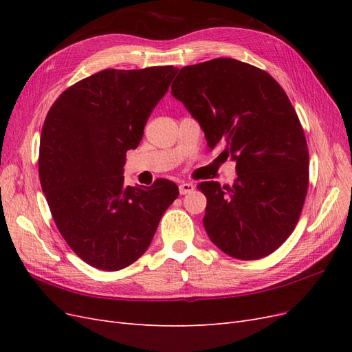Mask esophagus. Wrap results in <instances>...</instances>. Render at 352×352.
<instances>
[{
	"label": "esophagus",
	"mask_w": 352,
	"mask_h": 352,
	"mask_svg": "<svg viewBox=\"0 0 352 352\" xmlns=\"http://www.w3.org/2000/svg\"><path fill=\"white\" fill-rule=\"evenodd\" d=\"M195 189V186L192 184H188V182H184L179 185V194L180 195H186V194H190L192 190Z\"/></svg>",
	"instance_id": "34e87169"
}]
</instances>
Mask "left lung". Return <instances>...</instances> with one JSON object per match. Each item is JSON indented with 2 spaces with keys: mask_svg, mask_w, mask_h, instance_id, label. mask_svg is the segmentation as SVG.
I'll return each instance as SVG.
<instances>
[{
  "mask_svg": "<svg viewBox=\"0 0 352 352\" xmlns=\"http://www.w3.org/2000/svg\"><path fill=\"white\" fill-rule=\"evenodd\" d=\"M172 95L236 162L232 186L201 182L211 242L230 257L258 260L295 229L308 189V146L300 119L267 72L233 58L180 69Z\"/></svg>",
  "mask_w": 352,
  "mask_h": 352,
  "instance_id": "1",
  "label": "left lung"
}]
</instances>
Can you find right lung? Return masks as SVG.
<instances>
[{"label": "right lung", "mask_w": 352, "mask_h": 352, "mask_svg": "<svg viewBox=\"0 0 352 352\" xmlns=\"http://www.w3.org/2000/svg\"><path fill=\"white\" fill-rule=\"evenodd\" d=\"M177 73L173 66L107 69L63 92L41 133L39 179L61 236L100 270L116 272L148 250L176 184L126 186L127 150L140 145L148 117Z\"/></svg>", "instance_id": "right-lung-1"}]
</instances>
